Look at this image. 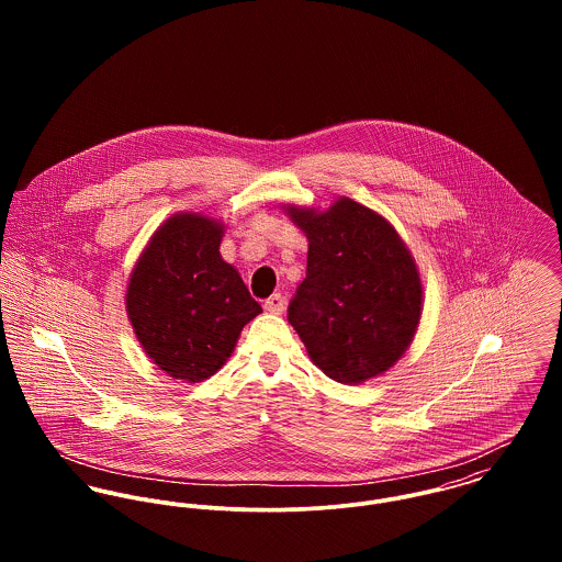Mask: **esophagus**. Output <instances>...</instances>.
I'll use <instances>...</instances> for the list:
<instances>
[{
  "instance_id": "34e87169",
  "label": "esophagus",
  "mask_w": 562,
  "mask_h": 562,
  "mask_svg": "<svg viewBox=\"0 0 562 562\" xmlns=\"http://www.w3.org/2000/svg\"><path fill=\"white\" fill-rule=\"evenodd\" d=\"M263 310L270 314H283L285 312V299L281 294H272L270 299H266Z\"/></svg>"
}]
</instances>
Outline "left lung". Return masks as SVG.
I'll return each mask as SVG.
<instances>
[{"label":"left lung","mask_w":562,"mask_h":562,"mask_svg":"<svg viewBox=\"0 0 562 562\" xmlns=\"http://www.w3.org/2000/svg\"><path fill=\"white\" fill-rule=\"evenodd\" d=\"M290 214L310 252L288 321L328 379L357 385L379 376L401 359L422 314V283L404 241L350 199L324 214Z\"/></svg>","instance_id":"left-lung-1"}]
</instances>
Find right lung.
<instances>
[{"label":"right lung","instance_id":"1","mask_svg":"<svg viewBox=\"0 0 562 562\" xmlns=\"http://www.w3.org/2000/svg\"><path fill=\"white\" fill-rule=\"evenodd\" d=\"M223 227L196 214L172 216L138 259L127 314L145 352L175 379H210L232 355L259 303L218 246Z\"/></svg>","mask_w":562,"mask_h":562}]
</instances>
